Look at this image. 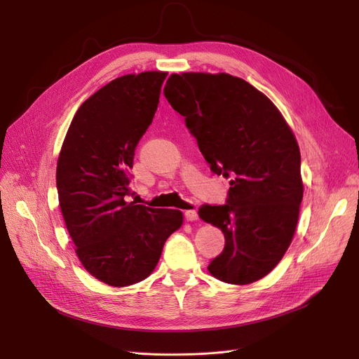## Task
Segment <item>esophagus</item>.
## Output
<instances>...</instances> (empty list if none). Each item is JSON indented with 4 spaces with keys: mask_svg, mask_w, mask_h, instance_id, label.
Masks as SVG:
<instances>
[{
    "mask_svg": "<svg viewBox=\"0 0 359 359\" xmlns=\"http://www.w3.org/2000/svg\"><path fill=\"white\" fill-rule=\"evenodd\" d=\"M184 217H186V220H189V222H194V220H198L199 215H198L196 210H189L184 212Z\"/></svg>",
    "mask_w": 359,
    "mask_h": 359,
    "instance_id": "esophagus-1",
    "label": "esophagus"
}]
</instances>
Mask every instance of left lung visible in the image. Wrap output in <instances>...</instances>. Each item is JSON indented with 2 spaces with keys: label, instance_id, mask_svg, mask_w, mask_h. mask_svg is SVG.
Returning a JSON list of instances; mask_svg holds the SVG:
<instances>
[{
  "label": "left lung",
  "instance_id": "obj_1",
  "mask_svg": "<svg viewBox=\"0 0 359 359\" xmlns=\"http://www.w3.org/2000/svg\"><path fill=\"white\" fill-rule=\"evenodd\" d=\"M163 93L211 170L231 178L224 205L199 208L224 233L208 271L224 283H253L277 266L295 233L304 191L297 139L265 94L227 73H173Z\"/></svg>",
  "mask_w": 359,
  "mask_h": 359
}]
</instances>
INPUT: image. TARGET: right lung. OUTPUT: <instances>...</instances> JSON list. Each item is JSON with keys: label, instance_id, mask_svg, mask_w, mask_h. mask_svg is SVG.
I'll list each match as a JSON object with an SVG mask.
<instances>
[{"label": "right lung", "instance_id": "add662e5", "mask_svg": "<svg viewBox=\"0 0 359 359\" xmlns=\"http://www.w3.org/2000/svg\"><path fill=\"white\" fill-rule=\"evenodd\" d=\"M166 72L116 78L73 116L57 165L61 212L76 255L103 283L124 287L153 273L178 210L127 202L135 149L158 106Z\"/></svg>", "mask_w": 359, "mask_h": 359}]
</instances>
